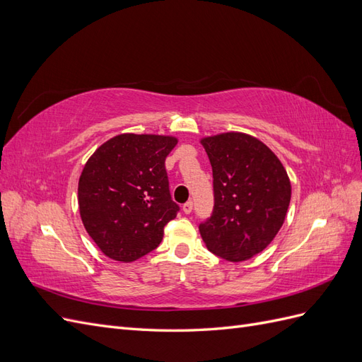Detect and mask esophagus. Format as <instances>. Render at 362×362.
Wrapping results in <instances>:
<instances>
[{
    "instance_id": "obj_1",
    "label": "esophagus",
    "mask_w": 362,
    "mask_h": 362,
    "mask_svg": "<svg viewBox=\"0 0 362 362\" xmlns=\"http://www.w3.org/2000/svg\"><path fill=\"white\" fill-rule=\"evenodd\" d=\"M182 211H184L185 214H190V213L193 211V202H192V201L185 202V204L182 205Z\"/></svg>"
}]
</instances>
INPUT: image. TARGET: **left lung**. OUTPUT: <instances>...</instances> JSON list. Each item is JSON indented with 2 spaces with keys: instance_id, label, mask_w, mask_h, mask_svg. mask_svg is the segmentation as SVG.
<instances>
[{
  "instance_id": "obj_1",
  "label": "left lung",
  "mask_w": 362,
  "mask_h": 362,
  "mask_svg": "<svg viewBox=\"0 0 362 362\" xmlns=\"http://www.w3.org/2000/svg\"><path fill=\"white\" fill-rule=\"evenodd\" d=\"M213 168L214 208L199 225L206 249L226 261L264 250L286 221L291 184L272 149L237 131L201 139Z\"/></svg>"
}]
</instances>
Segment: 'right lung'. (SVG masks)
<instances>
[{
  "label": "right lung",
  "mask_w": 362,
  "mask_h": 362,
  "mask_svg": "<svg viewBox=\"0 0 362 362\" xmlns=\"http://www.w3.org/2000/svg\"><path fill=\"white\" fill-rule=\"evenodd\" d=\"M177 137L125 133L98 148L78 181L83 225L103 254L131 262L154 250L180 206L164 160Z\"/></svg>",
  "instance_id": "right-lung-1"
}]
</instances>
